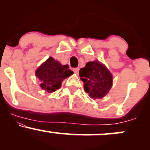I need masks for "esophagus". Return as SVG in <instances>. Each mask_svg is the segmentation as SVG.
<instances>
[{
	"mask_svg": "<svg viewBox=\"0 0 150 150\" xmlns=\"http://www.w3.org/2000/svg\"><path fill=\"white\" fill-rule=\"evenodd\" d=\"M79 68H74L73 69V71H74V73H76V74H78V73H79Z\"/></svg>",
	"mask_w": 150,
	"mask_h": 150,
	"instance_id": "obj_1",
	"label": "esophagus"
}]
</instances>
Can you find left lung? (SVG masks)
<instances>
[{
    "instance_id": "1",
    "label": "left lung",
    "mask_w": 150,
    "mask_h": 150,
    "mask_svg": "<svg viewBox=\"0 0 150 150\" xmlns=\"http://www.w3.org/2000/svg\"><path fill=\"white\" fill-rule=\"evenodd\" d=\"M84 89L92 99H101L112 87L113 77L106 67L99 61L88 62L79 72Z\"/></svg>"
}]
</instances>
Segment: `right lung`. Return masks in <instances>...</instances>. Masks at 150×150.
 <instances>
[{"label":"right lung","instance_id":"right-lung-1","mask_svg":"<svg viewBox=\"0 0 150 150\" xmlns=\"http://www.w3.org/2000/svg\"><path fill=\"white\" fill-rule=\"evenodd\" d=\"M68 68V65H63L52 57L48 58L35 73L43 90L51 93L59 89L63 80L73 74Z\"/></svg>","mask_w":150,"mask_h":150}]
</instances>
